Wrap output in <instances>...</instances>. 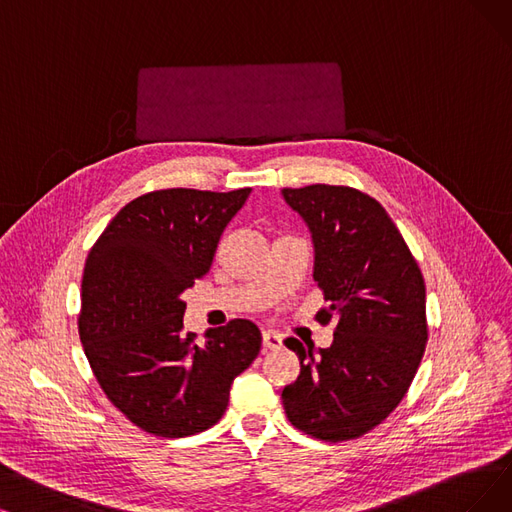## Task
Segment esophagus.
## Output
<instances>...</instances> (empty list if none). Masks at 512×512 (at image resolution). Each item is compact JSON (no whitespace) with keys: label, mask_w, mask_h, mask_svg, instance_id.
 Returning <instances> with one entry per match:
<instances>
[{"label":"esophagus","mask_w":512,"mask_h":512,"mask_svg":"<svg viewBox=\"0 0 512 512\" xmlns=\"http://www.w3.org/2000/svg\"><path fill=\"white\" fill-rule=\"evenodd\" d=\"M262 344H264V349L277 351V349H281V346H283V338L277 332L267 330V332H262Z\"/></svg>","instance_id":"esophagus-1"}]
</instances>
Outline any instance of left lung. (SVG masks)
Wrapping results in <instances>:
<instances>
[{"label": "left lung", "instance_id": "1", "mask_svg": "<svg viewBox=\"0 0 512 512\" xmlns=\"http://www.w3.org/2000/svg\"><path fill=\"white\" fill-rule=\"evenodd\" d=\"M313 241V279L338 319L327 349L285 346L300 376L281 401L298 431L323 441L355 439L391 414L410 388L426 344V288L395 222L376 199L349 187L283 189Z\"/></svg>", "mask_w": 512, "mask_h": 512}]
</instances>
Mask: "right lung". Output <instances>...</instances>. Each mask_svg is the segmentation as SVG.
Returning a JSON list of instances; mask_svg holds the SVG:
<instances>
[{
	"instance_id": "right-lung-1",
	"label": "right lung",
	"mask_w": 512,
	"mask_h": 512,
	"mask_svg": "<svg viewBox=\"0 0 512 512\" xmlns=\"http://www.w3.org/2000/svg\"><path fill=\"white\" fill-rule=\"evenodd\" d=\"M252 189L147 193L102 231L81 279L79 338L102 391L130 422L157 437L214 426L233 380L260 353L248 319L206 332L182 330L185 290L208 275L220 235Z\"/></svg>"
}]
</instances>
